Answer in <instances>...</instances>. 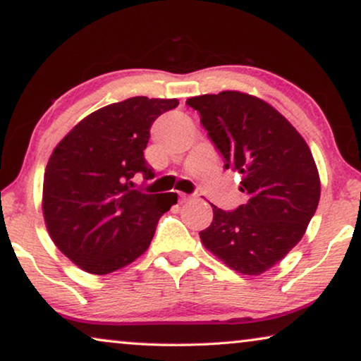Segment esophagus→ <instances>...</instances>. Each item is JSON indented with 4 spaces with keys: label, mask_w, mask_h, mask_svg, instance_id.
I'll use <instances>...</instances> for the list:
<instances>
[{
    "label": "esophagus",
    "mask_w": 361,
    "mask_h": 361,
    "mask_svg": "<svg viewBox=\"0 0 361 361\" xmlns=\"http://www.w3.org/2000/svg\"><path fill=\"white\" fill-rule=\"evenodd\" d=\"M180 199H181V202H190V201H195L196 196H192V195H180Z\"/></svg>",
    "instance_id": "obj_1"
}]
</instances>
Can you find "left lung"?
I'll return each instance as SVG.
<instances>
[{"label": "left lung", "mask_w": 361, "mask_h": 361, "mask_svg": "<svg viewBox=\"0 0 361 361\" xmlns=\"http://www.w3.org/2000/svg\"><path fill=\"white\" fill-rule=\"evenodd\" d=\"M222 154L225 169L241 173L246 201L235 211L212 207L199 232L202 245L243 276H259L303 238L321 196L313 154L267 102L238 90L186 100Z\"/></svg>", "instance_id": "left-lung-1"}]
</instances>
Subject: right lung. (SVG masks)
I'll use <instances>...</instances> for the list:
<instances>
[{"label": "right lung", "instance_id": "right-lung-1", "mask_svg": "<svg viewBox=\"0 0 361 361\" xmlns=\"http://www.w3.org/2000/svg\"><path fill=\"white\" fill-rule=\"evenodd\" d=\"M176 99H131L79 121L53 150L42 209L53 243L82 271L104 276L131 264L154 238L176 192L146 195L134 176L154 178L144 159L150 126Z\"/></svg>", "mask_w": 361, "mask_h": 361}]
</instances>
